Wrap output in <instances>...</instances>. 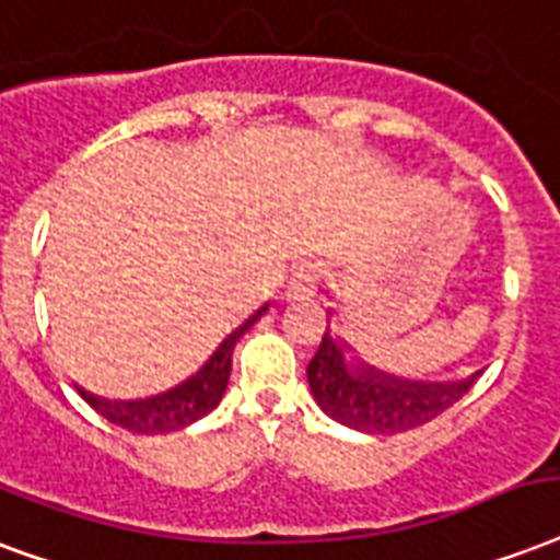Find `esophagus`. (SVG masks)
I'll use <instances>...</instances> for the list:
<instances>
[{"label":"esophagus","instance_id":"obj_1","mask_svg":"<svg viewBox=\"0 0 560 560\" xmlns=\"http://www.w3.org/2000/svg\"><path fill=\"white\" fill-rule=\"evenodd\" d=\"M319 284V270L314 264H302L296 272H293V279L288 281V290H284V296L290 302H299V299H311L317 293Z\"/></svg>","mask_w":560,"mask_h":560}]
</instances>
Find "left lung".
<instances>
[{
    "mask_svg": "<svg viewBox=\"0 0 560 560\" xmlns=\"http://www.w3.org/2000/svg\"><path fill=\"white\" fill-rule=\"evenodd\" d=\"M328 317L335 311L328 308ZM481 370L458 382H413L366 364L343 337L326 328L308 364V384L319 411L364 434H399L425 425L467 394Z\"/></svg>",
    "mask_w": 560,
    "mask_h": 560,
    "instance_id": "left-lung-1",
    "label": "left lung"
}]
</instances>
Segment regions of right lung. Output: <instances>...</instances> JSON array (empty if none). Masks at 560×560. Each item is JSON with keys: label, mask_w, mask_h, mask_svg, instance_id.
I'll return each mask as SVG.
<instances>
[{"label": "right lung", "mask_w": 560, "mask_h": 560, "mask_svg": "<svg viewBox=\"0 0 560 560\" xmlns=\"http://www.w3.org/2000/svg\"><path fill=\"white\" fill-rule=\"evenodd\" d=\"M270 311V302H264L261 308L255 311L249 319H243L241 326L234 328L232 335H225L220 347L213 349L211 358L205 361L194 375H187L185 382L170 387L164 394L147 396V399H105L91 390L79 387L84 402L91 405L93 411L102 413L105 420L126 429L135 434H170L185 429L190 422L202 420L205 413H211L225 394V384L232 375V352L234 343L249 331L258 319Z\"/></svg>", "instance_id": "right-lung-1"}]
</instances>
